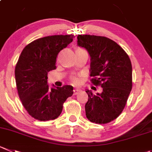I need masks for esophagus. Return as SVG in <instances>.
<instances>
[{
  "label": "esophagus",
  "mask_w": 152,
  "mask_h": 152,
  "mask_svg": "<svg viewBox=\"0 0 152 152\" xmlns=\"http://www.w3.org/2000/svg\"><path fill=\"white\" fill-rule=\"evenodd\" d=\"M74 95H77V94H78L79 92H81V89H74Z\"/></svg>",
  "instance_id": "obj_1"
}]
</instances>
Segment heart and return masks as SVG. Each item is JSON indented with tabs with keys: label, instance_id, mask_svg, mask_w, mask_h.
Returning a JSON list of instances; mask_svg holds the SVG:
<instances>
[{
	"label": "heart",
	"instance_id": "b5f03b06",
	"mask_svg": "<svg viewBox=\"0 0 152 152\" xmlns=\"http://www.w3.org/2000/svg\"><path fill=\"white\" fill-rule=\"evenodd\" d=\"M71 80H72V83H75V84H77V83H80V78H79L78 77H75V76H74V77H72V78H71Z\"/></svg>",
	"mask_w": 152,
	"mask_h": 152
}]
</instances>
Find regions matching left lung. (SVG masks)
<instances>
[{
    "label": "left lung",
    "mask_w": 152,
    "mask_h": 152,
    "mask_svg": "<svg viewBox=\"0 0 152 152\" xmlns=\"http://www.w3.org/2000/svg\"><path fill=\"white\" fill-rule=\"evenodd\" d=\"M77 45L91 57V82L102 87L97 94L86 89V118L96 124L110 122L122 113L132 89L131 60L122 48L104 37L78 35Z\"/></svg>",
    "instance_id": "1"
}]
</instances>
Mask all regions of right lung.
Returning <instances> with one entry per match:
<instances>
[{"mask_svg": "<svg viewBox=\"0 0 152 152\" xmlns=\"http://www.w3.org/2000/svg\"><path fill=\"white\" fill-rule=\"evenodd\" d=\"M73 35H54L34 40L21 51L15 69L18 95L33 118L53 120L63 110V103L73 95V86L49 88L48 72L56 69L59 52L73 41Z\"/></svg>", "mask_w": 152, "mask_h": 152, "instance_id": "right-lung-1", "label": "right lung"}]
</instances>
